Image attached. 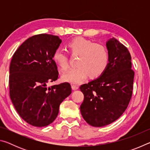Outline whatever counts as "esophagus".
I'll return each mask as SVG.
<instances>
[{
	"label": "esophagus",
	"mask_w": 150,
	"mask_h": 150,
	"mask_svg": "<svg viewBox=\"0 0 150 150\" xmlns=\"http://www.w3.org/2000/svg\"><path fill=\"white\" fill-rule=\"evenodd\" d=\"M71 87H72V89H73V90H77L78 88H79L78 86L76 85H73L71 86Z\"/></svg>",
	"instance_id": "34e87169"
}]
</instances>
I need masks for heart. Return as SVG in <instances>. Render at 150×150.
<instances>
[{
	"instance_id": "1",
	"label": "heart",
	"mask_w": 150,
	"mask_h": 150,
	"mask_svg": "<svg viewBox=\"0 0 150 150\" xmlns=\"http://www.w3.org/2000/svg\"><path fill=\"white\" fill-rule=\"evenodd\" d=\"M68 48L73 54H77L76 65L62 76L63 79L73 84H78L87 76L96 78L102 75L107 69L110 55L105 46L94 43L82 37L73 39L68 43ZM53 60L62 71L69 67V58L61 48H57L53 54Z\"/></svg>"
}]
</instances>
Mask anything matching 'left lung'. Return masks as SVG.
<instances>
[{
    "label": "left lung",
    "instance_id": "1",
    "mask_svg": "<svg viewBox=\"0 0 150 150\" xmlns=\"http://www.w3.org/2000/svg\"><path fill=\"white\" fill-rule=\"evenodd\" d=\"M106 47L110 61L105 72L80 87L84 95L81 115L95 127L106 126L120 118L132 95L134 71L130 52L115 38L106 42Z\"/></svg>",
    "mask_w": 150,
    "mask_h": 150
}]
</instances>
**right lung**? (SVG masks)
I'll return each mask as SVG.
<instances>
[{"label":"right lung","mask_w":150,"mask_h":150,"mask_svg":"<svg viewBox=\"0 0 150 150\" xmlns=\"http://www.w3.org/2000/svg\"><path fill=\"white\" fill-rule=\"evenodd\" d=\"M62 40L57 35H33L20 45L10 65V96L17 112L30 125L43 127L55 120L60 104L71 93L69 83L47 87L59 77L53 54Z\"/></svg>","instance_id":"1"}]
</instances>
